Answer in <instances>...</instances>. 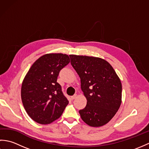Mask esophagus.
<instances>
[{"mask_svg":"<svg viewBox=\"0 0 149 149\" xmlns=\"http://www.w3.org/2000/svg\"><path fill=\"white\" fill-rule=\"evenodd\" d=\"M76 97H77V95L75 94V95H73V96L71 97V99L72 100H74L75 99H76Z\"/></svg>","mask_w":149,"mask_h":149,"instance_id":"esophagus-1","label":"esophagus"}]
</instances>
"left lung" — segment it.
<instances>
[{"label": "left lung", "mask_w": 149, "mask_h": 149, "mask_svg": "<svg viewBox=\"0 0 149 149\" xmlns=\"http://www.w3.org/2000/svg\"><path fill=\"white\" fill-rule=\"evenodd\" d=\"M71 65L81 79L87 104L79 110L82 120L91 127L108 123L122 102V83L112 66L100 58L70 55Z\"/></svg>", "instance_id": "1"}]
</instances>
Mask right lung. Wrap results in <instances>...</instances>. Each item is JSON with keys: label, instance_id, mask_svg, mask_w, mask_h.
Wrapping results in <instances>:
<instances>
[{"label": "right lung", "instance_id": "1", "mask_svg": "<svg viewBox=\"0 0 149 149\" xmlns=\"http://www.w3.org/2000/svg\"><path fill=\"white\" fill-rule=\"evenodd\" d=\"M69 63L68 55L47 54L31 66L22 82L21 98L27 113L34 121L49 124L61 116L68 100L57 79L60 70Z\"/></svg>", "mask_w": 149, "mask_h": 149}]
</instances>
